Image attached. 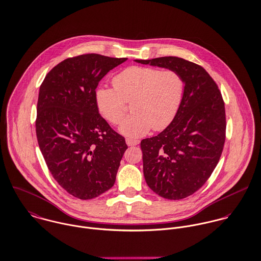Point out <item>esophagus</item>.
I'll list each match as a JSON object with an SVG mask.
<instances>
[{
  "label": "esophagus",
  "instance_id": "34e87169",
  "mask_svg": "<svg viewBox=\"0 0 261 261\" xmlns=\"http://www.w3.org/2000/svg\"><path fill=\"white\" fill-rule=\"evenodd\" d=\"M125 142H126L127 146H137L140 144L139 140H134V139H129V138H126Z\"/></svg>",
  "mask_w": 261,
  "mask_h": 261
}]
</instances>
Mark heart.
<instances>
[{"label": "heart", "mask_w": 261, "mask_h": 261, "mask_svg": "<svg viewBox=\"0 0 261 261\" xmlns=\"http://www.w3.org/2000/svg\"><path fill=\"white\" fill-rule=\"evenodd\" d=\"M111 88H98L95 92L99 112L110 123H119L126 113V104L132 103L130 116L125 118L119 132L130 138L166 128L176 117L181 106L185 81L174 70L152 67H129L117 74Z\"/></svg>", "instance_id": "b5f03b06"}]
</instances>
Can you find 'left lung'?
<instances>
[{"mask_svg": "<svg viewBox=\"0 0 261 261\" xmlns=\"http://www.w3.org/2000/svg\"><path fill=\"white\" fill-rule=\"evenodd\" d=\"M179 72L184 97L173 121L158 136L141 142L148 186L167 199H182L210 178L223 152L226 113L216 82L200 66L177 57L136 60Z\"/></svg>", "mask_w": 261, "mask_h": 261, "instance_id": "8db88e82", "label": "left lung"}]
</instances>
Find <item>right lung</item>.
Listing matches in <instances>:
<instances>
[{
    "label": "right lung",
    "instance_id": "obj_1",
    "mask_svg": "<svg viewBox=\"0 0 261 261\" xmlns=\"http://www.w3.org/2000/svg\"><path fill=\"white\" fill-rule=\"evenodd\" d=\"M97 54L69 58L45 76L35 121L39 149L56 181L70 194L91 199L110 189L127 149L99 114L100 80L125 62Z\"/></svg>",
    "mask_w": 261,
    "mask_h": 261
}]
</instances>
